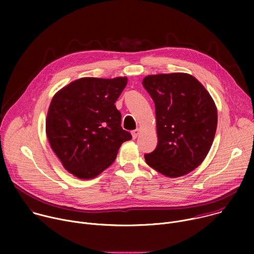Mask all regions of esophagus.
<instances>
[{"mask_svg":"<svg viewBox=\"0 0 254 254\" xmlns=\"http://www.w3.org/2000/svg\"><path fill=\"white\" fill-rule=\"evenodd\" d=\"M138 132H139V128H135L134 130L131 131V135H132V138H136V136L138 135Z\"/></svg>","mask_w":254,"mask_h":254,"instance_id":"obj_1","label":"esophagus"}]
</instances>
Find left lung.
I'll list each match as a JSON object with an SVG mask.
<instances>
[{"instance_id": "8db88e82", "label": "left lung", "mask_w": 254, "mask_h": 254, "mask_svg": "<svg viewBox=\"0 0 254 254\" xmlns=\"http://www.w3.org/2000/svg\"><path fill=\"white\" fill-rule=\"evenodd\" d=\"M142 85L156 106L157 148L144 155L159 173L177 178L206 158L217 128V108L206 88L188 73L146 76Z\"/></svg>"}]
</instances>
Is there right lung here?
Segmentation results:
<instances>
[{"label":"right lung","mask_w":254,"mask_h":254,"mask_svg":"<svg viewBox=\"0 0 254 254\" xmlns=\"http://www.w3.org/2000/svg\"><path fill=\"white\" fill-rule=\"evenodd\" d=\"M127 83L83 77L60 89L52 98L46 134L63 167L79 179H92L116 160L122 143L131 134L121 126L115 105Z\"/></svg>","instance_id":"obj_1"}]
</instances>
